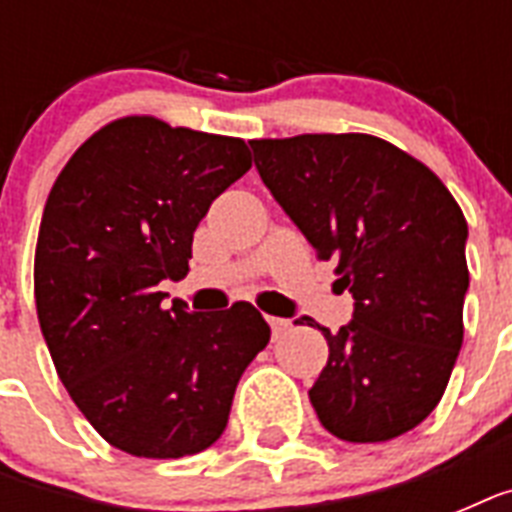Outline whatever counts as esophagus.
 Wrapping results in <instances>:
<instances>
[{"label":"esophagus","instance_id":"34e87169","mask_svg":"<svg viewBox=\"0 0 512 512\" xmlns=\"http://www.w3.org/2000/svg\"><path fill=\"white\" fill-rule=\"evenodd\" d=\"M268 324H271V329H273V337H281L289 327H292V321L279 319V316H268Z\"/></svg>","mask_w":512,"mask_h":512}]
</instances>
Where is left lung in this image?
I'll list each match as a JSON object with an SVG mask.
<instances>
[{
  "mask_svg": "<svg viewBox=\"0 0 512 512\" xmlns=\"http://www.w3.org/2000/svg\"><path fill=\"white\" fill-rule=\"evenodd\" d=\"M255 167L319 260L353 292V321L321 329L329 361L308 390L321 425L350 444L417 428L462 348L468 223L438 175L364 132L249 140ZM313 319H300L295 324Z\"/></svg>",
  "mask_w": 512,
  "mask_h": 512,
  "instance_id": "8db88e82",
  "label": "left lung"
}]
</instances>
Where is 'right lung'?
<instances>
[{"mask_svg": "<svg viewBox=\"0 0 512 512\" xmlns=\"http://www.w3.org/2000/svg\"><path fill=\"white\" fill-rule=\"evenodd\" d=\"M252 167L247 143L122 116L76 148L44 204L36 316L79 412L148 460L204 452L225 430L249 361L271 340L252 303L164 308L188 273L209 204Z\"/></svg>", "mask_w": 512, "mask_h": 512, "instance_id": "add662e5", "label": "right lung"}]
</instances>
